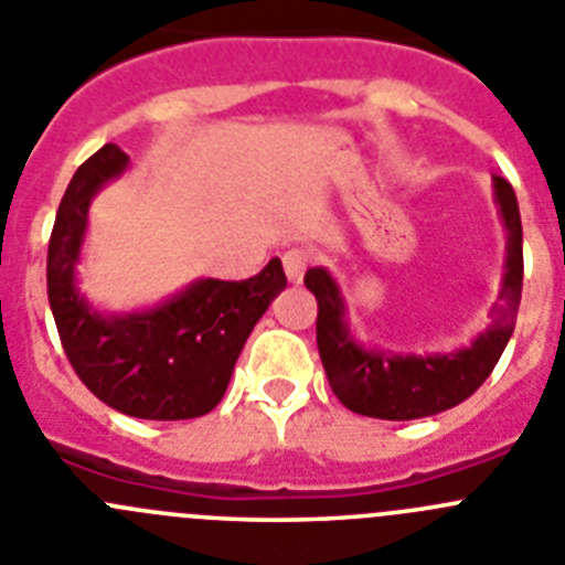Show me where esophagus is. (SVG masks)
Wrapping results in <instances>:
<instances>
[{"mask_svg": "<svg viewBox=\"0 0 565 565\" xmlns=\"http://www.w3.org/2000/svg\"><path fill=\"white\" fill-rule=\"evenodd\" d=\"M281 265H284V273H287L289 284H300L303 281V273H307L309 256L303 250H298V247H289V250H284Z\"/></svg>", "mask_w": 565, "mask_h": 565, "instance_id": "obj_1", "label": "esophagus"}]
</instances>
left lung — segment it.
I'll list each match as a JSON object with an SVG mask.
<instances>
[{
	"label": "left lung",
	"instance_id": "left-lung-1",
	"mask_svg": "<svg viewBox=\"0 0 565 565\" xmlns=\"http://www.w3.org/2000/svg\"><path fill=\"white\" fill-rule=\"evenodd\" d=\"M493 200L508 234L504 276L488 329L471 345L431 354H404L365 345L351 329L340 284L326 267L307 270L309 292L318 298V348L334 395L351 413L382 420H415L446 413L479 390L490 376L515 329L524 281L521 214L513 186L493 175Z\"/></svg>",
	"mask_w": 565,
	"mask_h": 565
}]
</instances>
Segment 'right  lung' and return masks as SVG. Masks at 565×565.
Masks as SVG:
<instances>
[{
	"label": "right lung",
	"instance_id": "obj_1",
	"mask_svg": "<svg viewBox=\"0 0 565 565\" xmlns=\"http://www.w3.org/2000/svg\"><path fill=\"white\" fill-rule=\"evenodd\" d=\"M128 152L105 145L68 181L46 256L57 334L81 382L116 413L145 420L200 418L225 395L253 326L287 287L278 258L247 281L198 278L161 303L103 312L77 287L88 209L122 178Z\"/></svg>",
	"mask_w": 565,
	"mask_h": 565
}]
</instances>
